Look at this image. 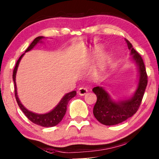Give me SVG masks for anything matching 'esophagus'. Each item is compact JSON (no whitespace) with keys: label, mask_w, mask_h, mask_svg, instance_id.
Masks as SVG:
<instances>
[{"label":"esophagus","mask_w":159,"mask_h":159,"mask_svg":"<svg viewBox=\"0 0 159 159\" xmlns=\"http://www.w3.org/2000/svg\"><path fill=\"white\" fill-rule=\"evenodd\" d=\"M87 92H88V89L85 88V87H80L79 91H78V93L80 96H84L85 94H86Z\"/></svg>","instance_id":"esophagus-1"}]
</instances>
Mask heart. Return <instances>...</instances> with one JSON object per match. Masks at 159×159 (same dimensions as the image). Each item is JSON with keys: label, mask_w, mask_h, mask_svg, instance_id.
Wrapping results in <instances>:
<instances>
[{"label": "heart", "mask_w": 159, "mask_h": 159, "mask_svg": "<svg viewBox=\"0 0 159 159\" xmlns=\"http://www.w3.org/2000/svg\"><path fill=\"white\" fill-rule=\"evenodd\" d=\"M99 51H97V52H96L94 55H99Z\"/></svg>", "instance_id": "b5f03b06"}]
</instances>
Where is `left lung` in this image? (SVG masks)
<instances>
[{
	"mask_svg": "<svg viewBox=\"0 0 159 159\" xmlns=\"http://www.w3.org/2000/svg\"><path fill=\"white\" fill-rule=\"evenodd\" d=\"M132 55L129 60L137 66L138 81L136 90L129 97L123 99H114L104 86H96L92 89L97 100L93 113L100 123L115 125L125 121L135 114L139 108L148 84L146 68L142 57L136 52L128 40L125 39Z\"/></svg>",
	"mask_w": 159,
	"mask_h": 159,
	"instance_id": "1",
	"label": "left lung"
}]
</instances>
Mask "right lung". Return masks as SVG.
I'll use <instances>...</instances> for the list:
<instances>
[{
  "label": "right lung",
  "instance_id": "right-lung-1",
  "mask_svg": "<svg viewBox=\"0 0 159 159\" xmlns=\"http://www.w3.org/2000/svg\"><path fill=\"white\" fill-rule=\"evenodd\" d=\"M44 38H45L44 37H37V38H35L34 41L31 43L30 45L29 46V48L26 49L25 52H27L31 50H32L38 43H42V42H43L42 39H44ZM24 54H25V53L21 55V57H19V59L17 60L16 64V66L13 73V82H14L15 88V97L18 103V105H19L20 109H21V111H23L24 115L26 116V117H27L30 121H32L33 123L46 127L55 126V125L59 124L60 122H61L64 115H66L68 102L70 101L73 97H74L76 95V91H71V92H69L68 93H66V94H65L63 96V97H62L61 100L60 101V102L56 105V107H55L54 109H52V110L49 111V112L44 114H37L28 110V109L21 104V101H20L19 99V97H18L17 94L16 83V75L18 67H19V62L21 61V58L23 57Z\"/></svg>",
  "mask_w": 159,
  "mask_h": 159
}]
</instances>
